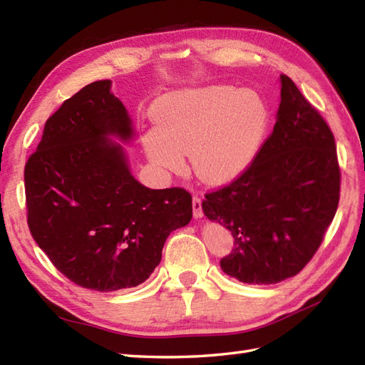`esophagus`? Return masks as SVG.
I'll return each mask as SVG.
<instances>
[{
  "label": "esophagus",
  "instance_id": "obj_1",
  "mask_svg": "<svg viewBox=\"0 0 365 365\" xmlns=\"http://www.w3.org/2000/svg\"><path fill=\"white\" fill-rule=\"evenodd\" d=\"M192 216H195L196 220H200L204 216V212H202V199L195 196L192 197Z\"/></svg>",
  "mask_w": 365,
  "mask_h": 365
}]
</instances>
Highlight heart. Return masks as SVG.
<instances>
[{"instance_id":"heart-1","label":"heart","mask_w":365,"mask_h":365,"mask_svg":"<svg viewBox=\"0 0 365 365\" xmlns=\"http://www.w3.org/2000/svg\"><path fill=\"white\" fill-rule=\"evenodd\" d=\"M157 128L147 131L144 149L165 173L191 168L200 182L224 185L237 178L255 157L268 125L262 100L230 86L185 89L153 106Z\"/></svg>"}]
</instances>
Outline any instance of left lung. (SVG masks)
I'll return each instance as SVG.
<instances>
[{
    "instance_id": "obj_1",
    "label": "left lung",
    "mask_w": 365,
    "mask_h": 365,
    "mask_svg": "<svg viewBox=\"0 0 365 365\" xmlns=\"http://www.w3.org/2000/svg\"><path fill=\"white\" fill-rule=\"evenodd\" d=\"M336 143L320 113L281 75L273 133L235 182L205 195L204 215L234 237L224 273L245 284L285 281L307 265L339 205Z\"/></svg>"
}]
</instances>
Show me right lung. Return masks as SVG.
<instances>
[{"mask_svg":"<svg viewBox=\"0 0 365 365\" xmlns=\"http://www.w3.org/2000/svg\"><path fill=\"white\" fill-rule=\"evenodd\" d=\"M111 80L91 83L45 122L25 166L28 226L51 263L76 285L114 292L143 284L170 232L192 218L183 188L150 190L131 175L135 139Z\"/></svg>","mask_w":365,"mask_h":365,"instance_id":"add662e5","label":"right lung"}]
</instances>
